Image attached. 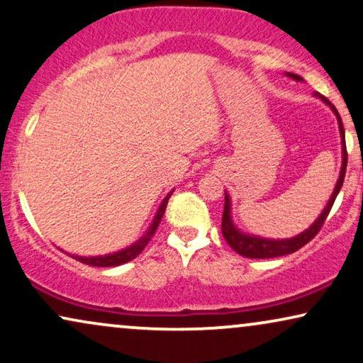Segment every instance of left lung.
Wrapping results in <instances>:
<instances>
[{"label":"left lung","mask_w":363,"mask_h":363,"mask_svg":"<svg viewBox=\"0 0 363 363\" xmlns=\"http://www.w3.org/2000/svg\"><path fill=\"white\" fill-rule=\"evenodd\" d=\"M286 77L295 79V82H302V78L298 74L294 73H285ZM315 98L322 100L325 105L333 111V115L337 116L338 121V131H340V143H342V167H340V175H338V180L335 183V188H333L330 199H328L325 208L322 210V213L317 216V220L310 225L307 230H303L302 233L295 235L291 238H265L258 237V235L242 232L237 225L233 222L232 216V199H230L228 191H225V208H223V218H222V233L225 240L230 247L233 248L235 252L240 253V255L248 257V258H274V257H281L289 255V253H294L302 248L305 243H308L315 235L318 233V230L322 228L323 222H325L328 211H330L333 201H335L338 191L343 185V178H345V170H347V148H345V131H343L342 118L338 115L337 108L332 105L330 101L327 100L325 96L318 95V93H313Z\"/></svg>","instance_id":"8db88e82"}]
</instances>
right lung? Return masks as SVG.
I'll return each instance as SVG.
<instances>
[{"label": "right lung", "instance_id": "add662e5", "mask_svg": "<svg viewBox=\"0 0 363 363\" xmlns=\"http://www.w3.org/2000/svg\"><path fill=\"white\" fill-rule=\"evenodd\" d=\"M175 190H172L168 193L167 196H164L162 203H160L157 213H155L152 223H150V227L145 230V233L141 235V237L133 242L128 247L121 248L118 252H113V253H106V255H95V257H82V255H74L73 253V258H77L78 262L82 263H86V265H91V267H118V265H123V263L133 260L135 257H138L141 252H143V248L147 247V243L150 242V238L153 237L155 230L158 228L160 222H162V216L164 213V208H167V203H168V199L172 196V193ZM69 255V253H68Z\"/></svg>", "mask_w": 363, "mask_h": 363}]
</instances>
